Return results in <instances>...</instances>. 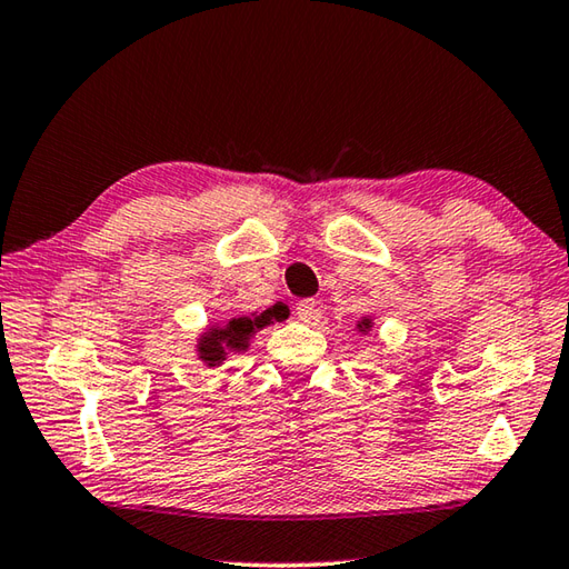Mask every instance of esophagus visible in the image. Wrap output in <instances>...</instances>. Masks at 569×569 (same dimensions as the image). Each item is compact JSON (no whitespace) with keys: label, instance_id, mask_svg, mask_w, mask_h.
<instances>
[{"label":"esophagus","instance_id":"1","mask_svg":"<svg viewBox=\"0 0 569 569\" xmlns=\"http://www.w3.org/2000/svg\"><path fill=\"white\" fill-rule=\"evenodd\" d=\"M296 316H298V320H303V322H313V320L320 316L318 303H316L313 298L300 300V303L296 306Z\"/></svg>","mask_w":569,"mask_h":569}]
</instances>
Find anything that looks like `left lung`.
<instances>
[{
	"instance_id": "obj_1",
	"label": "left lung",
	"mask_w": 569,
	"mask_h": 569,
	"mask_svg": "<svg viewBox=\"0 0 569 569\" xmlns=\"http://www.w3.org/2000/svg\"><path fill=\"white\" fill-rule=\"evenodd\" d=\"M375 328V318L372 316H362L358 322H355V330H358V336L367 338Z\"/></svg>"
}]
</instances>
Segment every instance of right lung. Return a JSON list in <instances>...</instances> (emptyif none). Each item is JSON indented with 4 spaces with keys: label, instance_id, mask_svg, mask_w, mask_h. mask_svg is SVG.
<instances>
[{
    "label": "right lung",
    "instance_id": "right-lung-1",
    "mask_svg": "<svg viewBox=\"0 0 569 569\" xmlns=\"http://www.w3.org/2000/svg\"><path fill=\"white\" fill-rule=\"evenodd\" d=\"M283 316L276 308L263 310V313L237 316L224 322H209V326L197 336V360L207 367H221L229 355L247 352L251 338L266 326L281 320Z\"/></svg>",
    "mask_w": 569,
    "mask_h": 569
}]
</instances>
